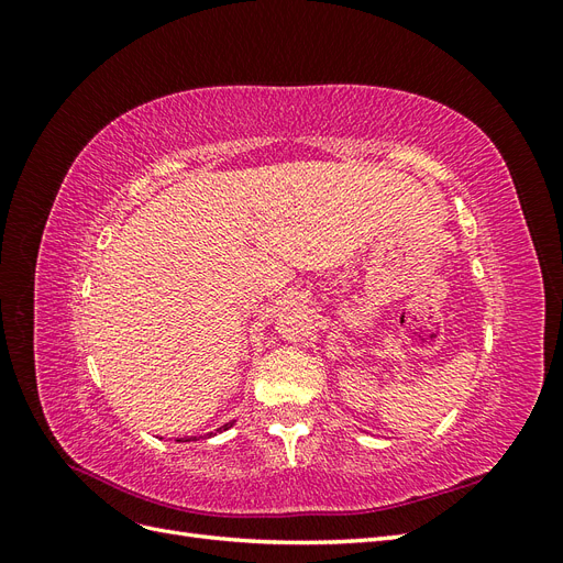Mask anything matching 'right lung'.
Here are the masks:
<instances>
[{"label": "right lung", "instance_id": "add662e5", "mask_svg": "<svg viewBox=\"0 0 563 563\" xmlns=\"http://www.w3.org/2000/svg\"><path fill=\"white\" fill-rule=\"evenodd\" d=\"M232 424H234V420H230V422H225V424H223V428H218V430H216V432H225V430H230V428H232ZM216 432H209V434H207V437H213V434H216ZM176 441H178V444H183V441H197V437H190V439H187V437H185V439H176Z\"/></svg>", "mask_w": 563, "mask_h": 563}]
</instances>
